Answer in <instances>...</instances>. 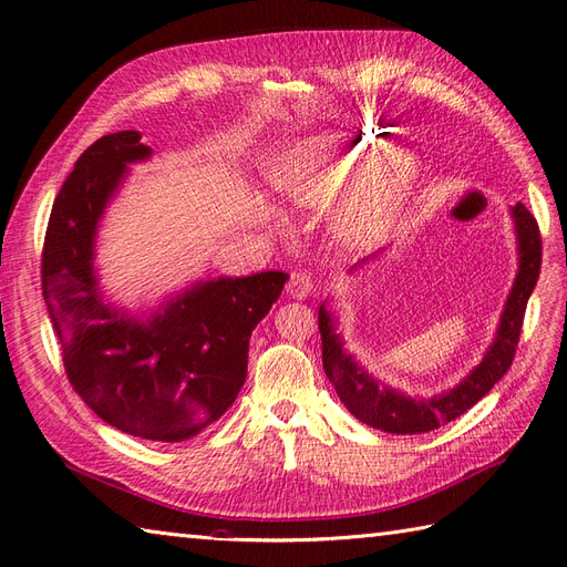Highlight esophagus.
I'll return each mask as SVG.
<instances>
[{"label": "esophagus", "mask_w": 567, "mask_h": 567, "mask_svg": "<svg viewBox=\"0 0 567 567\" xmlns=\"http://www.w3.org/2000/svg\"><path fill=\"white\" fill-rule=\"evenodd\" d=\"M286 293L296 300H305L315 293V281L307 271H293L290 274V281L286 286Z\"/></svg>", "instance_id": "34e87169"}]
</instances>
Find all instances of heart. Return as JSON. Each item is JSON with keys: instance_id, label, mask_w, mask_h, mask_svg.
I'll return each instance as SVG.
<instances>
[{"instance_id": "b5f03b06", "label": "heart", "mask_w": 567, "mask_h": 567, "mask_svg": "<svg viewBox=\"0 0 567 567\" xmlns=\"http://www.w3.org/2000/svg\"><path fill=\"white\" fill-rule=\"evenodd\" d=\"M385 146L371 127L350 134H319L288 146L271 167V182L300 205L331 200L349 179L333 210V229L348 244H371L390 231L414 182V163L402 151L362 167Z\"/></svg>"}]
</instances>
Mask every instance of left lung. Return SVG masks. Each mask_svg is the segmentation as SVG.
I'll list each match as a JSON object with an SVG mask.
<instances>
[{"label":"left lung","instance_id":"left-lung-1","mask_svg":"<svg viewBox=\"0 0 567 567\" xmlns=\"http://www.w3.org/2000/svg\"><path fill=\"white\" fill-rule=\"evenodd\" d=\"M513 227H516L518 238V274L511 286L506 298L504 312L496 326V336L487 348L483 362H480L466 379L450 388L447 392L433 394L427 400H414L409 394L383 385L379 379H373L362 364L342 348L340 333H336L338 319L326 305L319 307V331H321V359L323 371L333 383L340 402L348 406L350 414L362 423L375 427L383 433L398 435H416L435 431L442 423L458 419L463 411H468L475 402L504 379V373L513 364L516 354L525 307L537 286L539 269H542V236L537 219L525 208L523 203H516L511 208ZM375 255L364 257L352 269L369 265ZM350 269V271H352Z\"/></svg>","mask_w":567,"mask_h":567}]
</instances>
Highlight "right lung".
Instances as JSON below:
<instances>
[{"label":"right lung","mask_w":567,"mask_h":567,"mask_svg":"<svg viewBox=\"0 0 567 567\" xmlns=\"http://www.w3.org/2000/svg\"><path fill=\"white\" fill-rule=\"evenodd\" d=\"M151 158L134 130L96 140L51 208L42 293L73 390L127 435L182 442L234 404L248 373V342L288 274L196 281L148 317L104 302L94 244L106 205L130 165Z\"/></svg>","instance_id":"right-lung-1"}]
</instances>
